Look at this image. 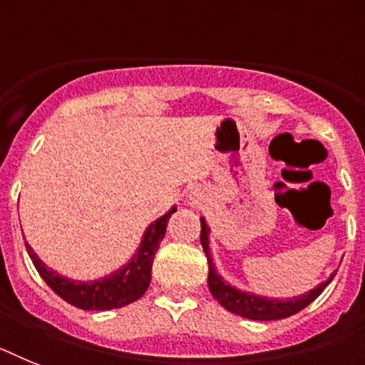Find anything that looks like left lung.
I'll return each mask as SVG.
<instances>
[{
    "mask_svg": "<svg viewBox=\"0 0 365 365\" xmlns=\"http://www.w3.org/2000/svg\"><path fill=\"white\" fill-rule=\"evenodd\" d=\"M200 244H202L206 259H208V288H210L212 295L216 297V301L223 309H227L229 312L239 314L242 318H250V320H280V318H288L295 312L303 311L307 305H311L312 301L322 294L324 288L335 277V274H331L326 282L311 289L309 294L294 297V299H267V297H259V295L246 294V292H240L237 288H231L229 284L223 282V278L214 269L210 252H208V229H206L205 220H200Z\"/></svg>",
    "mask_w": 365,
    "mask_h": 365,
    "instance_id": "left-lung-1",
    "label": "left lung"
}]
</instances>
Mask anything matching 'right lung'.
Instances as JSON below:
<instances>
[{
  "label": "right lung",
  "mask_w": 365,
  "mask_h": 365,
  "mask_svg": "<svg viewBox=\"0 0 365 365\" xmlns=\"http://www.w3.org/2000/svg\"><path fill=\"white\" fill-rule=\"evenodd\" d=\"M176 212L172 208L165 216L159 217L157 222L151 223L143 235L142 246L138 254L132 257L128 265H125L121 271L113 272L110 277L100 278L96 282H76L68 278L60 277L58 272L51 271L43 265L41 259L34 254L30 244L26 242V250L30 254L37 272L47 282V286L54 294L60 295L62 299L68 301L70 305L83 309V311H111V309H121V307L134 303L145 294L149 282H151V267H153V257L159 250L160 240L165 239L166 223L168 217Z\"/></svg>",
  "instance_id": "right-lung-1"
}]
</instances>
